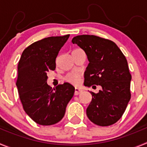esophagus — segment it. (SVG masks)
<instances>
[{
	"label": "esophagus",
	"mask_w": 147,
	"mask_h": 147,
	"mask_svg": "<svg viewBox=\"0 0 147 147\" xmlns=\"http://www.w3.org/2000/svg\"><path fill=\"white\" fill-rule=\"evenodd\" d=\"M82 93V90H80V88H75V90H74V95L75 96H76V95H79L80 94V93Z\"/></svg>",
	"instance_id": "1"
}]
</instances>
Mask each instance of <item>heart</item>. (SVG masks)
I'll return each instance as SVG.
<instances>
[{"label": "heart", "mask_w": 147, "mask_h": 147, "mask_svg": "<svg viewBox=\"0 0 147 147\" xmlns=\"http://www.w3.org/2000/svg\"><path fill=\"white\" fill-rule=\"evenodd\" d=\"M80 79H81V74L78 72L69 73L65 76V80L66 82L74 85H77L80 84Z\"/></svg>", "instance_id": "heart-1"}]
</instances>
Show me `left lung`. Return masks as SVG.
Instances as JSON below:
<instances>
[{
    "label": "left lung",
    "instance_id": "1",
    "mask_svg": "<svg viewBox=\"0 0 147 147\" xmlns=\"http://www.w3.org/2000/svg\"><path fill=\"white\" fill-rule=\"evenodd\" d=\"M86 54L89 64L85 72V86L100 85L98 93L90 92L92 101L86 110L88 119L98 126L115 124L124 114L131 98L132 79L127 61L117 45L94 35L72 39Z\"/></svg>",
    "mask_w": 147,
    "mask_h": 147
}]
</instances>
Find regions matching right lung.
I'll return each mask as SVG.
<instances>
[{"label": "right lung", "instance_id": "right-lung-1", "mask_svg": "<svg viewBox=\"0 0 147 147\" xmlns=\"http://www.w3.org/2000/svg\"><path fill=\"white\" fill-rule=\"evenodd\" d=\"M70 34L34 42L22 53L16 85L25 112L40 125L57 124L65 113L75 88L65 82L56 88L47 84V72L56 68V58Z\"/></svg>", "mask_w": 147, "mask_h": 147}]
</instances>
